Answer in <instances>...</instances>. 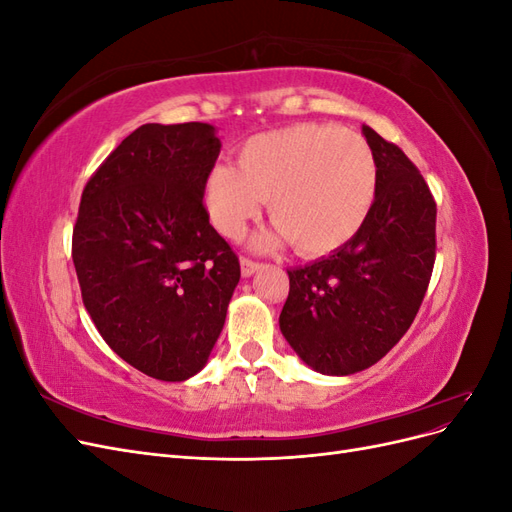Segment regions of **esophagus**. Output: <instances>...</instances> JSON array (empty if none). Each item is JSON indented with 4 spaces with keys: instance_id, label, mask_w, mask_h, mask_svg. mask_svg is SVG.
Instances as JSON below:
<instances>
[{
    "instance_id": "obj_1",
    "label": "esophagus",
    "mask_w": 512,
    "mask_h": 512,
    "mask_svg": "<svg viewBox=\"0 0 512 512\" xmlns=\"http://www.w3.org/2000/svg\"><path fill=\"white\" fill-rule=\"evenodd\" d=\"M258 269H260L258 262H254L250 258H241V275L243 277H252Z\"/></svg>"
}]
</instances>
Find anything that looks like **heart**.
Here are the masks:
<instances>
[{"instance_id":"b5f03b06","label":"heart","mask_w":512,"mask_h":512,"mask_svg":"<svg viewBox=\"0 0 512 512\" xmlns=\"http://www.w3.org/2000/svg\"><path fill=\"white\" fill-rule=\"evenodd\" d=\"M378 192L376 153L363 136L322 123L256 134L237 166L215 164L205 179V207L222 235L235 239L269 200L275 228L254 239L258 250L294 243L322 256L359 235Z\"/></svg>"}]
</instances>
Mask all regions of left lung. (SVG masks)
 I'll return each instance as SVG.
<instances>
[{
    "label": "left lung",
    "instance_id": "left-lung-1",
    "mask_svg": "<svg viewBox=\"0 0 512 512\" xmlns=\"http://www.w3.org/2000/svg\"><path fill=\"white\" fill-rule=\"evenodd\" d=\"M376 153L378 192L359 235L327 258L288 269L280 329L299 359L324 376L378 363L423 303L436 260V203L397 145L363 126Z\"/></svg>",
    "mask_w": 512,
    "mask_h": 512
}]
</instances>
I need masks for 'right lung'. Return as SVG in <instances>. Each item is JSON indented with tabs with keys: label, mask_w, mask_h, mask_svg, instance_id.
Instances as JSON below:
<instances>
[{
	"label": "right lung",
	"mask_w": 512,
	"mask_h": 512,
	"mask_svg": "<svg viewBox=\"0 0 512 512\" xmlns=\"http://www.w3.org/2000/svg\"><path fill=\"white\" fill-rule=\"evenodd\" d=\"M220 149L211 123H145L81 196L72 260L85 309L111 350L156 380L207 365L241 277L203 205Z\"/></svg>",
	"instance_id": "add662e5"
}]
</instances>
